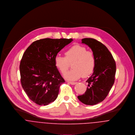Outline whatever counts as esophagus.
<instances>
[{"label": "esophagus", "mask_w": 135, "mask_h": 135, "mask_svg": "<svg viewBox=\"0 0 135 135\" xmlns=\"http://www.w3.org/2000/svg\"><path fill=\"white\" fill-rule=\"evenodd\" d=\"M69 83L71 85H75L77 83V82H72V81H69Z\"/></svg>", "instance_id": "34e87169"}]
</instances>
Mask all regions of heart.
<instances>
[{"instance_id": "1", "label": "heart", "mask_w": 135, "mask_h": 135, "mask_svg": "<svg viewBox=\"0 0 135 135\" xmlns=\"http://www.w3.org/2000/svg\"><path fill=\"white\" fill-rule=\"evenodd\" d=\"M73 63L74 69L66 74L70 64ZM55 65L64 74V77L70 80L78 79L83 75L87 77L94 72L96 59L92 51L87 50L85 46L76 45L68 49L65 52V57L57 56L55 58Z\"/></svg>"}]
</instances>
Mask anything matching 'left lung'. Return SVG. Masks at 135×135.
Segmentation results:
<instances>
[{
    "mask_svg": "<svg viewBox=\"0 0 135 135\" xmlns=\"http://www.w3.org/2000/svg\"><path fill=\"white\" fill-rule=\"evenodd\" d=\"M81 41L91 49L96 64L92 75L86 81L88 84L86 91L77 98L85 104L95 105L107 97L114 83L115 61L107 47L96 39L85 38Z\"/></svg>",
    "mask_w": 135,
    "mask_h": 135,
    "instance_id": "left-lung-1",
    "label": "left lung"
}]
</instances>
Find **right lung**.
Masks as SVG:
<instances>
[{"mask_svg":"<svg viewBox=\"0 0 135 135\" xmlns=\"http://www.w3.org/2000/svg\"><path fill=\"white\" fill-rule=\"evenodd\" d=\"M72 39H41L25 50L20 64L21 85L28 98L39 105H46L57 98L65 82L55 63L58 52Z\"/></svg>","mask_w":135,"mask_h":135,"instance_id":"add662e5","label":"right lung"}]
</instances>
